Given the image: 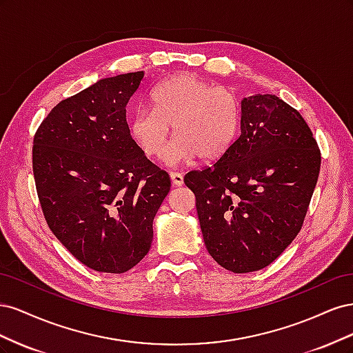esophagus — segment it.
<instances>
[{"label": "esophagus", "mask_w": 353, "mask_h": 353, "mask_svg": "<svg viewBox=\"0 0 353 353\" xmlns=\"http://www.w3.org/2000/svg\"><path fill=\"white\" fill-rule=\"evenodd\" d=\"M170 179H172V183L175 187H181L184 184V175L179 174V172H170Z\"/></svg>", "instance_id": "34e87169"}]
</instances>
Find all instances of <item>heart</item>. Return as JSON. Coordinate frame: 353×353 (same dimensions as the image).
Instances as JSON below:
<instances>
[{
	"label": "heart",
	"instance_id": "obj_1",
	"mask_svg": "<svg viewBox=\"0 0 353 353\" xmlns=\"http://www.w3.org/2000/svg\"><path fill=\"white\" fill-rule=\"evenodd\" d=\"M152 109L138 108L130 119V134L147 157H162L166 152L170 126L176 140L168 162L200 157L216 160L236 140L240 105L236 95L213 87L196 74H176L150 94Z\"/></svg>",
	"mask_w": 353,
	"mask_h": 353
}]
</instances>
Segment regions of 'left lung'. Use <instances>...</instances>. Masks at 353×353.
Segmentation results:
<instances>
[{
    "label": "left lung",
    "mask_w": 353,
    "mask_h": 353,
    "mask_svg": "<svg viewBox=\"0 0 353 353\" xmlns=\"http://www.w3.org/2000/svg\"><path fill=\"white\" fill-rule=\"evenodd\" d=\"M319 166L301 113L272 94L243 99L237 140L212 166L184 178L212 258L236 274L274 262L302 228Z\"/></svg>",
    "instance_id": "8db88e82"
}]
</instances>
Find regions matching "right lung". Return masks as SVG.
I'll return each mask as SVG.
<instances>
[{"instance_id":"1","label":"right lung","mask_w":353,"mask_h":353,"mask_svg":"<svg viewBox=\"0 0 353 353\" xmlns=\"http://www.w3.org/2000/svg\"><path fill=\"white\" fill-rule=\"evenodd\" d=\"M144 72L104 78L60 101L34 137L32 166L50 230L88 268L130 271L150 250L168 172L131 138L126 104Z\"/></svg>"}]
</instances>
